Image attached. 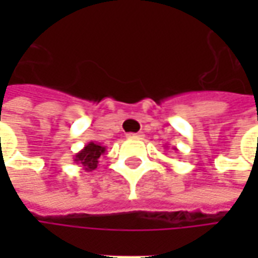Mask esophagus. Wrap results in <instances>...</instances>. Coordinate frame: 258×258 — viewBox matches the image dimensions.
Segmentation results:
<instances>
[{
    "mask_svg": "<svg viewBox=\"0 0 258 258\" xmlns=\"http://www.w3.org/2000/svg\"><path fill=\"white\" fill-rule=\"evenodd\" d=\"M127 138H136V139H142L144 138V134L139 132V134H127Z\"/></svg>",
    "mask_w": 258,
    "mask_h": 258,
    "instance_id": "34e87169",
    "label": "esophagus"
}]
</instances>
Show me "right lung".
<instances>
[{"label": "right lung", "mask_w": 258, "mask_h": 258, "mask_svg": "<svg viewBox=\"0 0 258 258\" xmlns=\"http://www.w3.org/2000/svg\"><path fill=\"white\" fill-rule=\"evenodd\" d=\"M104 152H106V146L100 144H94V142H89L80 152L75 155L73 161H75V164L80 165L85 171L90 172V171H94L97 168L99 159L102 155H104Z\"/></svg>", "instance_id": "obj_1"}]
</instances>
